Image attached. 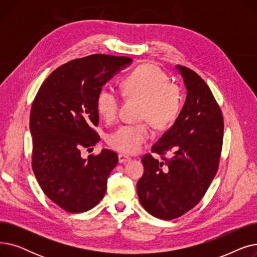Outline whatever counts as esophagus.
<instances>
[{
	"label": "esophagus",
	"instance_id": "34e87169",
	"mask_svg": "<svg viewBox=\"0 0 257 257\" xmlns=\"http://www.w3.org/2000/svg\"><path fill=\"white\" fill-rule=\"evenodd\" d=\"M131 158L127 155H124V154H118V163L119 164H125V163H128V161H130Z\"/></svg>",
	"mask_w": 257,
	"mask_h": 257
}]
</instances>
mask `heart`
Listing matches in <instances>:
<instances>
[{
  "instance_id": "obj_1",
  "label": "heart",
  "mask_w": 257,
  "mask_h": 257,
  "mask_svg": "<svg viewBox=\"0 0 257 257\" xmlns=\"http://www.w3.org/2000/svg\"><path fill=\"white\" fill-rule=\"evenodd\" d=\"M123 91L129 97L144 101L143 117L148 118L156 128H166L178 117L182 107V93L178 85L171 83L169 76L153 64H144L132 71L123 81ZM120 96L110 84L104 85L97 97V108L107 120L115 118ZM152 137L148 123L120 126L108 138V144L114 150L134 154Z\"/></svg>"
}]
</instances>
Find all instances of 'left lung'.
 <instances>
[{"label": "left lung", "mask_w": 257, "mask_h": 257, "mask_svg": "<svg viewBox=\"0 0 257 257\" xmlns=\"http://www.w3.org/2000/svg\"><path fill=\"white\" fill-rule=\"evenodd\" d=\"M186 100L173 126L143 156L144 175L138 182L143 207L153 217L173 220L195 207L218 172L224 120L213 94L196 72L183 65ZM171 154L170 159L164 157Z\"/></svg>", "instance_id": "obj_1"}]
</instances>
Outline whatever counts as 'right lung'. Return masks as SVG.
<instances>
[{"label": "right lung", "mask_w": 257, "mask_h": 257, "mask_svg": "<svg viewBox=\"0 0 257 257\" xmlns=\"http://www.w3.org/2000/svg\"><path fill=\"white\" fill-rule=\"evenodd\" d=\"M132 62L94 54L54 71L40 86L30 113L32 169L46 196L69 212H84L103 199L117 155L103 149L81 156L100 141L97 97L102 86Z\"/></svg>", "instance_id": "obj_1"}]
</instances>
